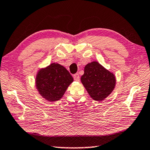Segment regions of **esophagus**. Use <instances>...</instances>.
I'll list each match as a JSON object with an SVG mask.
<instances>
[{
	"instance_id": "esophagus-1",
	"label": "esophagus",
	"mask_w": 150,
	"mask_h": 150,
	"mask_svg": "<svg viewBox=\"0 0 150 150\" xmlns=\"http://www.w3.org/2000/svg\"><path fill=\"white\" fill-rule=\"evenodd\" d=\"M73 78H74V79L75 80L79 81V80H80V76H79V74L76 73V74H74V75H73Z\"/></svg>"
}]
</instances>
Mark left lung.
<instances>
[{
    "mask_svg": "<svg viewBox=\"0 0 150 150\" xmlns=\"http://www.w3.org/2000/svg\"><path fill=\"white\" fill-rule=\"evenodd\" d=\"M81 81L90 96L96 101H102L112 92L115 86V77L98 62L85 67Z\"/></svg>",
    "mask_w": 150,
    "mask_h": 150,
    "instance_id": "left-lung-1",
    "label": "left lung"
}]
</instances>
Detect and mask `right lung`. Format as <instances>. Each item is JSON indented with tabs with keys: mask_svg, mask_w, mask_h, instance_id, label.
I'll use <instances>...</instances> for the list:
<instances>
[{
	"mask_svg": "<svg viewBox=\"0 0 150 150\" xmlns=\"http://www.w3.org/2000/svg\"><path fill=\"white\" fill-rule=\"evenodd\" d=\"M73 78L66 68L59 64H51L40 70L37 76L36 86L39 93L49 101L62 98Z\"/></svg>",
	"mask_w": 150,
	"mask_h": 150,
	"instance_id": "obj_1",
	"label": "right lung"
}]
</instances>
